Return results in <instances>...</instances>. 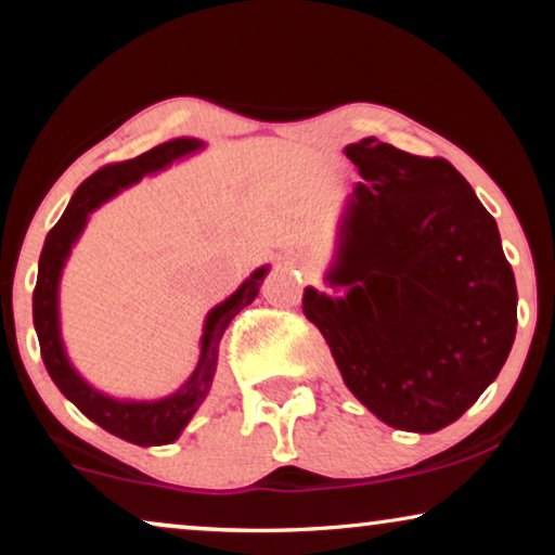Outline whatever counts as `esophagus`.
Masks as SVG:
<instances>
[{"label":"esophagus","instance_id":"esophagus-1","mask_svg":"<svg viewBox=\"0 0 555 555\" xmlns=\"http://www.w3.org/2000/svg\"><path fill=\"white\" fill-rule=\"evenodd\" d=\"M300 264H302V270H308V262L306 260H300Z\"/></svg>","mask_w":555,"mask_h":555}]
</instances>
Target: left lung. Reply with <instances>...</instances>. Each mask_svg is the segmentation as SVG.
<instances>
[{"instance_id": "8db88e82", "label": "left lung", "mask_w": 555, "mask_h": 555, "mask_svg": "<svg viewBox=\"0 0 555 555\" xmlns=\"http://www.w3.org/2000/svg\"><path fill=\"white\" fill-rule=\"evenodd\" d=\"M361 179L340 222L331 285L302 313L348 389L393 429L429 435L495 382L518 325V291L495 219L444 158L378 139L346 146Z\"/></svg>"}]
</instances>
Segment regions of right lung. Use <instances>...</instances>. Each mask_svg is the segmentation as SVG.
<instances>
[{"label": "right lung", "mask_w": 555, "mask_h": 555, "mask_svg": "<svg viewBox=\"0 0 555 555\" xmlns=\"http://www.w3.org/2000/svg\"><path fill=\"white\" fill-rule=\"evenodd\" d=\"M202 149V141L196 139H173L169 143L146 151V154L128 158L120 164H108L98 169L93 177H88L73 194L70 204H67L65 215L60 222L52 227L48 240H44L40 268H37V285L33 293V318L35 331L40 338V353L44 361V369L60 391L80 409L88 420H93L98 427H103L111 435L131 444L151 447V444H169L181 435L202 401L207 399L211 389V378L217 371V353L219 340L224 336V328L230 325L234 315L260 293V283L268 268L255 270L245 283L240 285L237 293L211 310L204 323L202 336V356L196 363L194 374L189 382L181 386L177 393L166 397L162 401H116L105 393L95 391L78 376V371L67 361L63 338H60V321H57V285L60 272L65 268L67 255L75 240L80 237L82 227L88 222V215L101 207L105 199L118 194L120 189L131 186L139 181L143 173H154L164 166H169L177 158L192 154V151Z\"/></svg>", "instance_id": "obj_1"}]
</instances>
